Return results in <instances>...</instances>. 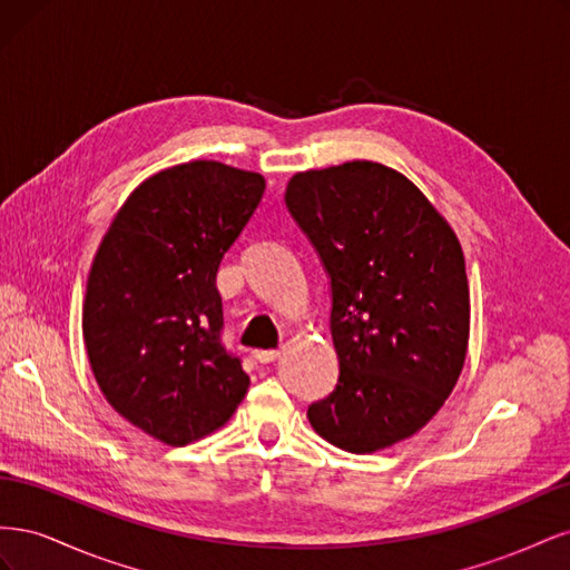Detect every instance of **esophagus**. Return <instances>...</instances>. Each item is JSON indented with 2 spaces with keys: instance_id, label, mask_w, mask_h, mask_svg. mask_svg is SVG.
Instances as JSON below:
<instances>
[{
  "instance_id": "obj_1",
  "label": "esophagus",
  "mask_w": 570,
  "mask_h": 570,
  "mask_svg": "<svg viewBox=\"0 0 570 570\" xmlns=\"http://www.w3.org/2000/svg\"><path fill=\"white\" fill-rule=\"evenodd\" d=\"M278 356H281L278 350H254V358L258 364H271V361H275Z\"/></svg>"
}]
</instances>
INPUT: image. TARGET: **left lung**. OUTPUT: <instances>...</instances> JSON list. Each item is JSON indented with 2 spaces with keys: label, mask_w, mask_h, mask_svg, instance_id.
Masks as SVG:
<instances>
[{
  "label": "left lung",
  "mask_w": 570,
  "mask_h": 570,
  "mask_svg": "<svg viewBox=\"0 0 570 570\" xmlns=\"http://www.w3.org/2000/svg\"><path fill=\"white\" fill-rule=\"evenodd\" d=\"M285 204L331 275L337 387L306 416L352 454L409 440L463 371L471 295L459 237L421 189L377 161L302 170Z\"/></svg>",
  "instance_id": "obj_1"
}]
</instances>
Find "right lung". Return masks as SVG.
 Here are the masks:
<instances>
[{
    "label": "right lung",
    "mask_w": 570,
    "mask_h": 570,
    "mask_svg": "<svg viewBox=\"0 0 570 570\" xmlns=\"http://www.w3.org/2000/svg\"><path fill=\"white\" fill-rule=\"evenodd\" d=\"M266 180L220 161H187L137 185L101 237L82 302L95 381L130 425L185 446L226 425L249 375L220 344V258Z\"/></svg>",
    "instance_id": "obj_1"
}]
</instances>
